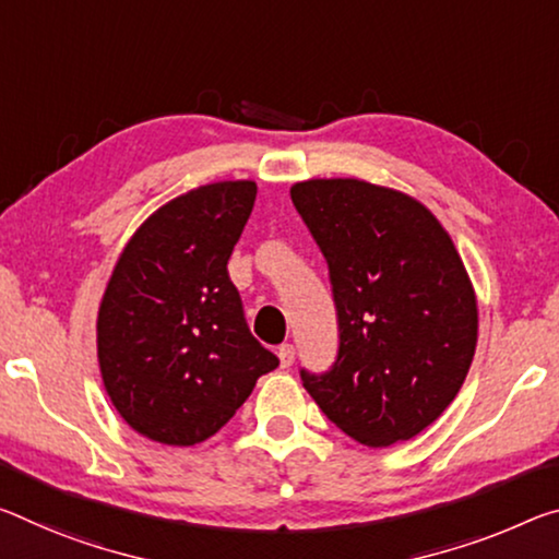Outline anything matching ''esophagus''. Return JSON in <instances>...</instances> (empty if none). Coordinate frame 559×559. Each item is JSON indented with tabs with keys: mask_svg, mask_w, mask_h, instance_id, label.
<instances>
[{
	"mask_svg": "<svg viewBox=\"0 0 559 559\" xmlns=\"http://www.w3.org/2000/svg\"><path fill=\"white\" fill-rule=\"evenodd\" d=\"M278 360H281V368H290L294 366V360H296V348L294 345H281L278 348Z\"/></svg>",
	"mask_w": 559,
	"mask_h": 559,
	"instance_id": "obj_1",
	"label": "esophagus"
}]
</instances>
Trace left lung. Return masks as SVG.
<instances>
[{"label": "left lung", "instance_id": "obj_1", "mask_svg": "<svg viewBox=\"0 0 559 559\" xmlns=\"http://www.w3.org/2000/svg\"><path fill=\"white\" fill-rule=\"evenodd\" d=\"M290 199L328 261L338 360L304 388L368 448L411 440L465 383L477 296L453 238L407 193L362 179H308Z\"/></svg>", "mask_w": 559, "mask_h": 559}]
</instances>
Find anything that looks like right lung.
Returning a JSON list of instances; mask_svg holds the SVG:
<instances>
[{"mask_svg": "<svg viewBox=\"0 0 559 559\" xmlns=\"http://www.w3.org/2000/svg\"><path fill=\"white\" fill-rule=\"evenodd\" d=\"M255 181L199 186L129 238L96 316L104 391L129 428L162 445L209 440L278 358L253 338L226 263Z\"/></svg>", "mask_w": 559, "mask_h": 559, "instance_id": "right-lung-1", "label": "right lung"}]
</instances>
